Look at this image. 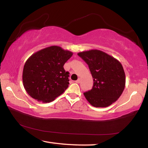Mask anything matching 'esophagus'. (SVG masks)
<instances>
[{
    "mask_svg": "<svg viewBox=\"0 0 148 148\" xmlns=\"http://www.w3.org/2000/svg\"><path fill=\"white\" fill-rule=\"evenodd\" d=\"M75 82H76V83H80V79H78L77 80H76V81Z\"/></svg>",
    "mask_w": 148,
    "mask_h": 148,
    "instance_id": "1",
    "label": "esophagus"
}]
</instances>
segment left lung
Instances as JSON below:
<instances>
[{
	"mask_svg": "<svg viewBox=\"0 0 148 148\" xmlns=\"http://www.w3.org/2000/svg\"><path fill=\"white\" fill-rule=\"evenodd\" d=\"M87 64L93 78L92 89L83 93L95 107H106L116 101L125 85V75L120 61L98 50L77 53Z\"/></svg>",
	"mask_w": 148,
	"mask_h": 148,
	"instance_id": "left-lung-1",
	"label": "left lung"
}]
</instances>
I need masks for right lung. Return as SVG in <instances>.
Wrapping results in <instances>:
<instances>
[{"mask_svg":"<svg viewBox=\"0 0 148 148\" xmlns=\"http://www.w3.org/2000/svg\"><path fill=\"white\" fill-rule=\"evenodd\" d=\"M72 54L58 46L32 54L23 72V85L28 95L37 101L48 103L63 94L69 85V72L63 66Z\"/></svg>","mask_w":148,"mask_h":148,"instance_id":"obj_1","label":"right lung"}]
</instances>
